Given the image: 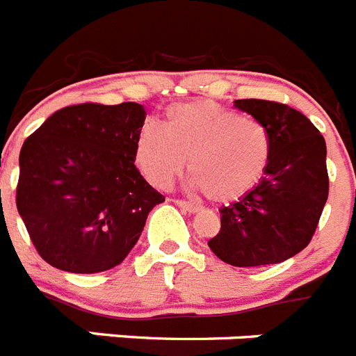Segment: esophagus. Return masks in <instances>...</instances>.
Instances as JSON below:
<instances>
[{
    "mask_svg": "<svg viewBox=\"0 0 356 356\" xmlns=\"http://www.w3.org/2000/svg\"><path fill=\"white\" fill-rule=\"evenodd\" d=\"M175 204H177L179 208L184 209V211H188V213L200 211L199 206H195V204H191V202H186V200H175Z\"/></svg>",
    "mask_w": 356,
    "mask_h": 356,
    "instance_id": "obj_1",
    "label": "esophagus"
}]
</instances>
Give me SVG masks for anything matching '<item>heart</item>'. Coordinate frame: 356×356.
<instances>
[{"label": "heart", "mask_w": 356, "mask_h": 356, "mask_svg": "<svg viewBox=\"0 0 356 356\" xmlns=\"http://www.w3.org/2000/svg\"><path fill=\"white\" fill-rule=\"evenodd\" d=\"M268 159L267 127L211 102L172 105L163 129L145 125L136 140V163L150 184L166 190L188 165V188L215 202H233L252 190Z\"/></svg>", "instance_id": "heart-1"}]
</instances>
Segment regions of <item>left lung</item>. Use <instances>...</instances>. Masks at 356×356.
I'll use <instances>...</instances> for the list:
<instances>
[{
  "label": "left lung",
  "instance_id": "left-lung-1",
  "mask_svg": "<svg viewBox=\"0 0 356 356\" xmlns=\"http://www.w3.org/2000/svg\"><path fill=\"white\" fill-rule=\"evenodd\" d=\"M270 134V159L252 190L220 209L208 242L234 267L281 264L310 243L327 200L326 141L299 111L268 100H234Z\"/></svg>",
  "mask_w": 356,
  "mask_h": 356
}]
</instances>
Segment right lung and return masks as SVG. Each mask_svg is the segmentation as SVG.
Wrapping results in <instances>:
<instances>
[{"label": "right lung", "instance_id": "add662e5", "mask_svg": "<svg viewBox=\"0 0 356 356\" xmlns=\"http://www.w3.org/2000/svg\"><path fill=\"white\" fill-rule=\"evenodd\" d=\"M143 105L80 104L57 111L23 143L15 204L51 267L95 274L116 267L165 202L136 168Z\"/></svg>", "mask_w": 356, "mask_h": 356}]
</instances>
